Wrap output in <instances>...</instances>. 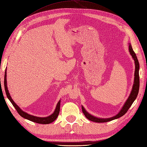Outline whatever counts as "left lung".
Here are the masks:
<instances>
[{
    "label": "left lung",
    "instance_id": "1",
    "mask_svg": "<svg viewBox=\"0 0 147 147\" xmlns=\"http://www.w3.org/2000/svg\"><path fill=\"white\" fill-rule=\"evenodd\" d=\"M129 51L130 53V54L131 55L133 59H134L135 60V72L134 84V86H133L132 90H131V93L128 99L127 100L126 102H125L123 108L120 111V113H118L117 115H116L115 116L109 118H99L95 117L92 115H90V114H88L87 112L85 110V109L84 108V107L82 106V113L88 120L96 122V123H105V122H108V121L113 120L117 119V118H120L127 113V111L130 108V107L131 106L132 103H134V102L135 101V100L137 97V96H138V92H139V61H138V60L136 57V55L135 53L134 52V51L133 50V48H132L130 44H129Z\"/></svg>",
    "mask_w": 147,
    "mask_h": 147
}]
</instances>
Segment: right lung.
Segmentation results:
<instances>
[{
  "mask_svg": "<svg viewBox=\"0 0 147 147\" xmlns=\"http://www.w3.org/2000/svg\"><path fill=\"white\" fill-rule=\"evenodd\" d=\"M4 86H5V92L7 96V97L9 99L11 103L12 104V105L14 107V108L16 109L17 111L18 112V113L20 114V115L22 116V117L26 118V119L29 120L30 121H32L34 123H37L39 124H50L52 122H53L55 119L57 118L59 112H60V100L58 102L56 108H55V109L54 112L53 113V114L51 115L48 116L47 117H35L33 115H31L28 114L27 113H25V112L23 111L22 109H21L17 105L13 102V100L12 99L9 93L8 87H7V82H6V69L5 70V77H4Z\"/></svg>",
  "mask_w": 147,
  "mask_h": 147,
  "instance_id": "add662e5",
  "label": "right lung"
}]
</instances>
